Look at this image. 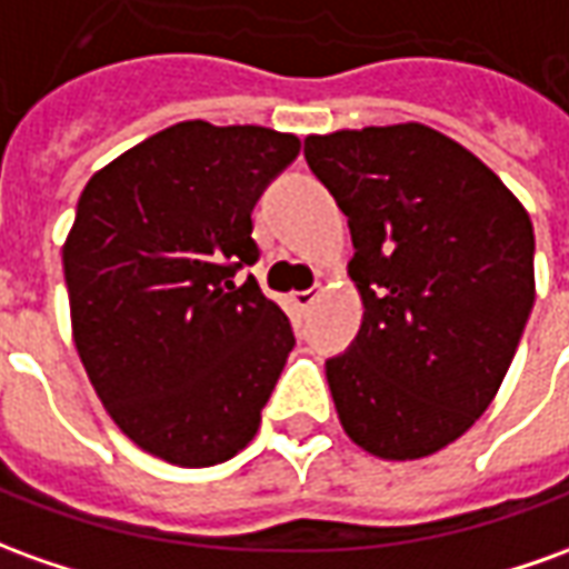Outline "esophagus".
<instances>
[{"mask_svg": "<svg viewBox=\"0 0 569 569\" xmlns=\"http://www.w3.org/2000/svg\"><path fill=\"white\" fill-rule=\"evenodd\" d=\"M316 300H319V288H309V291L291 293V303L300 309V312H309V309L316 307Z\"/></svg>", "mask_w": 569, "mask_h": 569, "instance_id": "obj_1", "label": "esophagus"}]
</instances>
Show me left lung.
Returning a JSON list of instances; mask_svg holds the SVG:
<instances>
[{
  "label": "left lung",
  "mask_w": 569,
  "mask_h": 569,
  "mask_svg": "<svg viewBox=\"0 0 569 569\" xmlns=\"http://www.w3.org/2000/svg\"><path fill=\"white\" fill-rule=\"evenodd\" d=\"M309 170L350 222L362 328L325 362L359 449L415 461L489 409L536 300L530 213L465 144L425 123L309 136Z\"/></svg>",
  "instance_id": "1"
}]
</instances>
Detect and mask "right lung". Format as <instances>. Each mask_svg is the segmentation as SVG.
I'll return each instance as SVG.
<instances>
[{"label": "right lung", "instance_id": "1", "mask_svg": "<svg viewBox=\"0 0 569 569\" xmlns=\"http://www.w3.org/2000/svg\"><path fill=\"white\" fill-rule=\"evenodd\" d=\"M293 132L186 120L86 182L64 241L70 328L113 425L148 456L210 468L260 430L293 331L257 278L253 203Z\"/></svg>", "mask_w": 569, "mask_h": 569}]
</instances>
